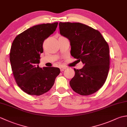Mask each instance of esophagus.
I'll return each mask as SVG.
<instances>
[{"label":"esophagus","instance_id":"esophagus-1","mask_svg":"<svg viewBox=\"0 0 127 127\" xmlns=\"http://www.w3.org/2000/svg\"><path fill=\"white\" fill-rule=\"evenodd\" d=\"M65 69H66V68H65V67H61L60 68V70L61 71H63Z\"/></svg>","mask_w":127,"mask_h":127}]
</instances>
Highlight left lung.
I'll use <instances>...</instances> for the list:
<instances>
[{
	"label": "left lung",
	"instance_id": "left-lung-1",
	"mask_svg": "<svg viewBox=\"0 0 127 127\" xmlns=\"http://www.w3.org/2000/svg\"><path fill=\"white\" fill-rule=\"evenodd\" d=\"M59 26L61 34L70 42L71 55L84 64L82 69H74L70 85L81 95L94 93L104 85L108 75V44L98 30L84 24L59 22Z\"/></svg>",
	"mask_w": 127,
	"mask_h": 127
}]
</instances>
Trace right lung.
<instances>
[{
  "instance_id": "right-lung-1",
  "label": "right lung",
  "mask_w": 127,
  "mask_h": 127,
  "mask_svg": "<svg viewBox=\"0 0 127 127\" xmlns=\"http://www.w3.org/2000/svg\"><path fill=\"white\" fill-rule=\"evenodd\" d=\"M58 22L34 26L18 34L11 47L10 61L17 85L32 95H40L52 88L60 69L40 68L44 40L54 33Z\"/></svg>"
}]
</instances>
